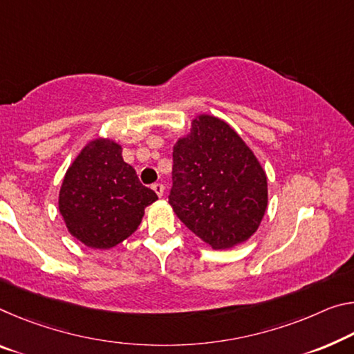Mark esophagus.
<instances>
[{"label":"esophagus","mask_w":354,"mask_h":354,"mask_svg":"<svg viewBox=\"0 0 354 354\" xmlns=\"http://www.w3.org/2000/svg\"><path fill=\"white\" fill-rule=\"evenodd\" d=\"M153 190L157 194V197H162V195H164V184L160 183L153 184Z\"/></svg>","instance_id":"1"}]
</instances>
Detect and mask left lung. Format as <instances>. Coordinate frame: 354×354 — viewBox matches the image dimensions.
<instances>
[{
  "mask_svg": "<svg viewBox=\"0 0 354 354\" xmlns=\"http://www.w3.org/2000/svg\"><path fill=\"white\" fill-rule=\"evenodd\" d=\"M175 214L212 249L248 241L268 206V178L260 162L225 121L200 115L173 147Z\"/></svg>",
  "mask_w": 354,
  "mask_h": 354,
  "instance_id": "obj_1",
  "label": "left lung"
}]
</instances>
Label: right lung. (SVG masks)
<instances>
[{"label":"right lung","mask_w":354,"mask_h":354,"mask_svg":"<svg viewBox=\"0 0 354 354\" xmlns=\"http://www.w3.org/2000/svg\"><path fill=\"white\" fill-rule=\"evenodd\" d=\"M113 140H91L67 168L58 207L72 236L91 249H111L138 228L154 190L122 160Z\"/></svg>","instance_id":"right-lung-1"}]
</instances>
